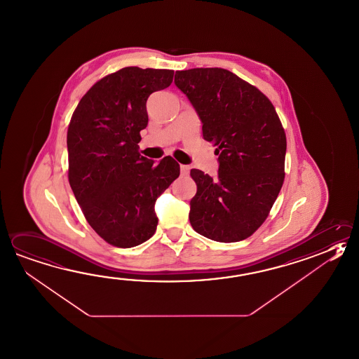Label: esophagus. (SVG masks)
<instances>
[{
  "label": "esophagus",
  "instance_id": "obj_1",
  "mask_svg": "<svg viewBox=\"0 0 359 359\" xmlns=\"http://www.w3.org/2000/svg\"><path fill=\"white\" fill-rule=\"evenodd\" d=\"M190 168L188 165H180V172L182 175H188L189 174Z\"/></svg>",
  "mask_w": 359,
  "mask_h": 359
}]
</instances>
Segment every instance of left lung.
I'll return each mask as SVG.
<instances>
[{"label":"left lung","instance_id":"1","mask_svg":"<svg viewBox=\"0 0 359 359\" xmlns=\"http://www.w3.org/2000/svg\"><path fill=\"white\" fill-rule=\"evenodd\" d=\"M174 82L218 155L216 179L190 170L196 184L190 224L219 243L245 240L263 224L283 185L287 141L276 109L257 88L224 68L176 71Z\"/></svg>","mask_w":359,"mask_h":359}]
</instances>
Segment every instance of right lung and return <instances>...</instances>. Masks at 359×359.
<instances>
[{"instance_id": "right-lung-1", "label": "right lung", "mask_w": 359, "mask_h": 359, "mask_svg": "<svg viewBox=\"0 0 359 359\" xmlns=\"http://www.w3.org/2000/svg\"><path fill=\"white\" fill-rule=\"evenodd\" d=\"M174 71L124 67L83 95L67 132L68 180L85 218L109 244L133 248L155 233L157 198L180 174L170 156L140 155L149 95L169 88Z\"/></svg>"}]
</instances>
